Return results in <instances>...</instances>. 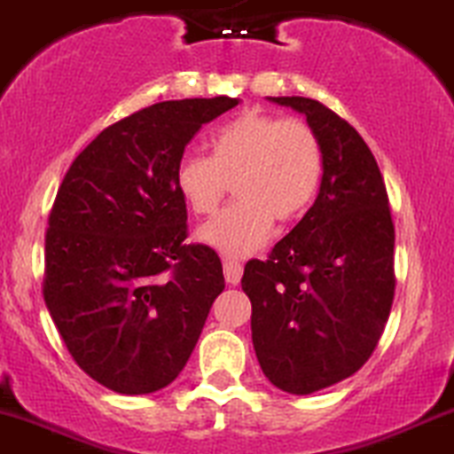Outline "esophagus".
Wrapping results in <instances>:
<instances>
[{
	"label": "esophagus",
	"instance_id": "1",
	"mask_svg": "<svg viewBox=\"0 0 454 454\" xmlns=\"http://www.w3.org/2000/svg\"><path fill=\"white\" fill-rule=\"evenodd\" d=\"M223 276H226V282L231 284V286H237V284L241 282V276H243L241 262L226 258V261H223Z\"/></svg>",
	"mask_w": 454,
	"mask_h": 454
}]
</instances>
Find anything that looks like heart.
<instances>
[{
	"instance_id": "1",
	"label": "heart",
	"mask_w": 454,
	"mask_h": 454,
	"mask_svg": "<svg viewBox=\"0 0 454 454\" xmlns=\"http://www.w3.org/2000/svg\"><path fill=\"white\" fill-rule=\"evenodd\" d=\"M211 157L185 154L174 185L185 207L208 215L235 183L237 202L198 228V239L226 256L258 252L273 219L293 222L315 200L323 174L321 144L301 121L247 109L211 133Z\"/></svg>"
}]
</instances>
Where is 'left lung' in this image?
<instances>
[{
	"instance_id": "1",
	"label": "left lung",
	"mask_w": 454,
	"mask_h": 454,
	"mask_svg": "<svg viewBox=\"0 0 454 454\" xmlns=\"http://www.w3.org/2000/svg\"><path fill=\"white\" fill-rule=\"evenodd\" d=\"M306 116L323 153L317 200L267 261H250L252 342L269 381L312 395L360 371L395 300V223L360 133L306 97H267Z\"/></svg>"
}]
</instances>
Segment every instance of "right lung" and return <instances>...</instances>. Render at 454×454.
<instances>
[{
    "mask_svg": "<svg viewBox=\"0 0 454 454\" xmlns=\"http://www.w3.org/2000/svg\"><path fill=\"white\" fill-rule=\"evenodd\" d=\"M239 98L139 109L98 133L68 168L44 239V303L73 360L118 395L176 380L223 291L211 247L185 246L174 172L202 124Z\"/></svg>",
    "mask_w": 454,
    "mask_h": 454,
    "instance_id": "add662e5",
    "label": "right lung"
}]
</instances>
